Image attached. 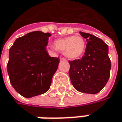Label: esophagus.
<instances>
[{"label":"esophagus","mask_w":122,"mask_h":122,"mask_svg":"<svg viewBox=\"0 0 122 122\" xmlns=\"http://www.w3.org/2000/svg\"><path fill=\"white\" fill-rule=\"evenodd\" d=\"M60 60L61 61H66V59L64 58V57H60Z\"/></svg>","instance_id":"esophagus-1"}]
</instances>
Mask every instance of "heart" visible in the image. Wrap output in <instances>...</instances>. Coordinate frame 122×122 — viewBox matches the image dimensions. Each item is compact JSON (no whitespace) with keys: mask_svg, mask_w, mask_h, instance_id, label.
I'll use <instances>...</instances> for the list:
<instances>
[{"mask_svg":"<svg viewBox=\"0 0 122 122\" xmlns=\"http://www.w3.org/2000/svg\"><path fill=\"white\" fill-rule=\"evenodd\" d=\"M55 47L61 51L69 60H74L84 55L86 44L84 39L80 36H71L58 38L54 41Z\"/></svg>","mask_w":122,"mask_h":122,"instance_id":"1","label":"heart"}]
</instances>
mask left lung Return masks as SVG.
Masks as SVG:
<instances>
[{
  "label": "left lung",
  "mask_w": 122,
  "mask_h": 122,
  "mask_svg": "<svg viewBox=\"0 0 122 122\" xmlns=\"http://www.w3.org/2000/svg\"><path fill=\"white\" fill-rule=\"evenodd\" d=\"M79 33L86 39L85 53L80 60L69 61V75L76 91L96 94L104 88L110 78L111 62L108 56V46L92 34Z\"/></svg>",
  "instance_id": "1"
}]
</instances>
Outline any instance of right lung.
I'll list each match as a JSON object with an SVG mask.
<instances>
[{"instance_id":"right-lung-1","label":"right lung","mask_w":122,"mask_h":122,"mask_svg":"<svg viewBox=\"0 0 122 122\" xmlns=\"http://www.w3.org/2000/svg\"><path fill=\"white\" fill-rule=\"evenodd\" d=\"M50 33L30 32L17 38L9 51L7 69L15 90L24 98L47 92L60 59L49 56L46 47Z\"/></svg>"}]
</instances>
